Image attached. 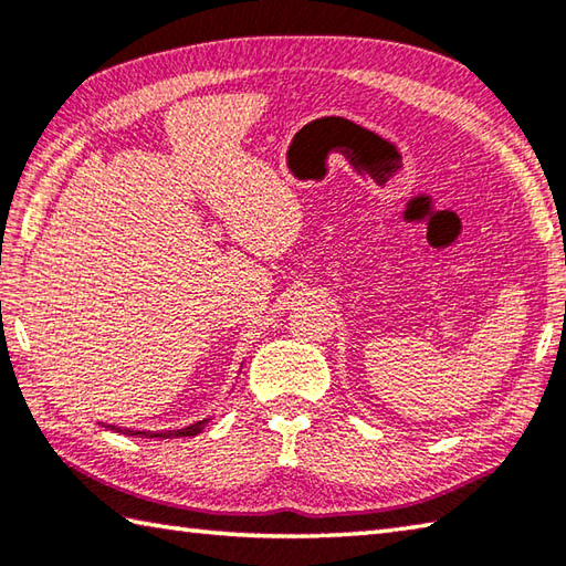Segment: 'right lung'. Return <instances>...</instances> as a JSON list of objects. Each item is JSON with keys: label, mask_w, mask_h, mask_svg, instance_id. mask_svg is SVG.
<instances>
[{"label": "right lung", "mask_w": 566, "mask_h": 566, "mask_svg": "<svg viewBox=\"0 0 566 566\" xmlns=\"http://www.w3.org/2000/svg\"><path fill=\"white\" fill-rule=\"evenodd\" d=\"M206 424H208V419H201V422H196L191 427L169 429V431H135V429H122V427H113V424H109V429L119 431V434H129V437L142 434V437H149V439H174V437H196V434H201V431L206 429Z\"/></svg>", "instance_id": "1"}]
</instances>
